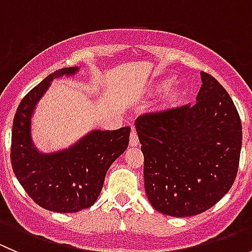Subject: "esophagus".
Wrapping results in <instances>:
<instances>
[{
  "instance_id": "esophagus-1",
  "label": "esophagus",
  "mask_w": 252,
  "mask_h": 252,
  "mask_svg": "<svg viewBox=\"0 0 252 252\" xmlns=\"http://www.w3.org/2000/svg\"><path fill=\"white\" fill-rule=\"evenodd\" d=\"M129 144H130V146H138V145H139L138 133H136V130H135V128H134V126H131L130 136H129Z\"/></svg>"
}]
</instances>
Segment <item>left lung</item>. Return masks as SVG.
I'll use <instances>...</instances> for the list:
<instances>
[{
	"label": "left lung",
	"instance_id": "1",
	"mask_svg": "<svg viewBox=\"0 0 252 252\" xmlns=\"http://www.w3.org/2000/svg\"><path fill=\"white\" fill-rule=\"evenodd\" d=\"M201 80L194 105L150 112L135 121L147 199L155 210L173 217L215 206L238 173L240 117L212 75L201 72Z\"/></svg>",
	"mask_w": 252,
	"mask_h": 252
}]
</instances>
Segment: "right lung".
Listing matches in <instances>:
<instances>
[{
  "instance_id": "obj_1",
  "label": "right lung",
  "mask_w": 252,
  "mask_h": 252,
  "mask_svg": "<svg viewBox=\"0 0 252 252\" xmlns=\"http://www.w3.org/2000/svg\"><path fill=\"white\" fill-rule=\"evenodd\" d=\"M77 67L62 68L46 77L20 101L12 128L11 162L27 194L41 207L61 213L78 212L95 204L111 164L129 144L130 128L94 130L72 147L41 154L30 135L32 116L51 81L74 74Z\"/></svg>"
}]
</instances>
